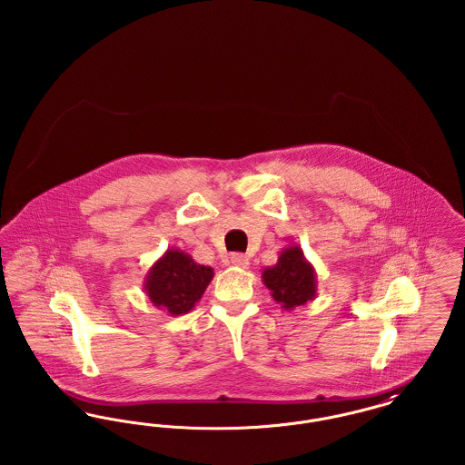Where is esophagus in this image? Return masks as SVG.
<instances>
[{"mask_svg": "<svg viewBox=\"0 0 465 465\" xmlns=\"http://www.w3.org/2000/svg\"><path fill=\"white\" fill-rule=\"evenodd\" d=\"M232 265L239 266V268H247L249 266V258L242 254V252H235L232 254Z\"/></svg>", "mask_w": 465, "mask_h": 465, "instance_id": "1", "label": "esophagus"}]
</instances>
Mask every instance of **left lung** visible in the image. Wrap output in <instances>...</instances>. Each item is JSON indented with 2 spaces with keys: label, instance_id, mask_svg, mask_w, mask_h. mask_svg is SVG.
<instances>
[{
  "label": "left lung",
  "instance_id": "obj_1",
  "mask_svg": "<svg viewBox=\"0 0 465 465\" xmlns=\"http://www.w3.org/2000/svg\"><path fill=\"white\" fill-rule=\"evenodd\" d=\"M262 279L272 298L284 310L307 305L317 296V273L300 245H288L279 252L277 263L266 266Z\"/></svg>",
  "mask_w": 465,
  "mask_h": 465
}]
</instances>
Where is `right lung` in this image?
I'll return each mask as SVG.
<instances>
[{"label":"right lung","mask_w":465,"mask_h":465,"mask_svg":"<svg viewBox=\"0 0 465 465\" xmlns=\"http://www.w3.org/2000/svg\"><path fill=\"white\" fill-rule=\"evenodd\" d=\"M213 277L211 266L200 265L184 251L171 247L150 266L143 286L155 307L177 317L193 310Z\"/></svg>","instance_id":"right-lung-1"}]
</instances>
